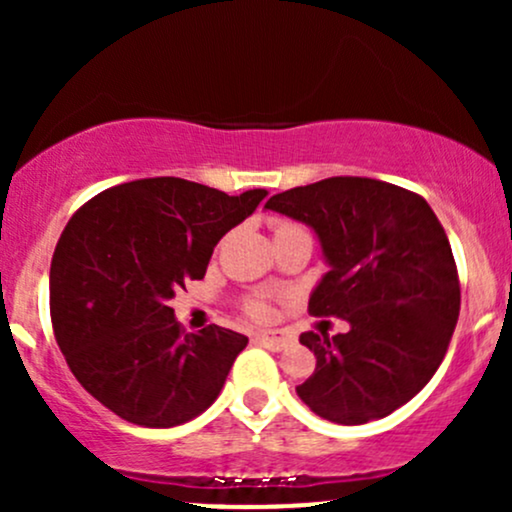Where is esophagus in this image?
Returning a JSON list of instances; mask_svg holds the SVG:
<instances>
[{
  "label": "esophagus",
  "mask_w": 512,
  "mask_h": 512,
  "mask_svg": "<svg viewBox=\"0 0 512 512\" xmlns=\"http://www.w3.org/2000/svg\"><path fill=\"white\" fill-rule=\"evenodd\" d=\"M257 339H260V344H264L267 349H272V351L286 349V346L293 342L291 334H286L284 330H262V332H257Z\"/></svg>",
  "instance_id": "1"
}]
</instances>
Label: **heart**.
Wrapping results in <instances>:
<instances>
[{"instance_id":"heart-1","label":"heart","mask_w":512,"mask_h":512,"mask_svg":"<svg viewBox=\"0 0 512 512\" xmlns=\"http://www.w3.org/2000/svg\"><path fill=\"white\" fill-rule=\"evenodd\" d=\"M286 228H296V226H293V223H286V221L276 223V231H286ZM250 313L255 315V317H264V315H267V303H264V301H252L250 303Z\"/></svg>"}]
</instances>
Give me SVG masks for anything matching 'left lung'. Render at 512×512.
<instances>
[{"label": "left lung", "mask_w": 512, "mask_h": 512, "mask_svg": "<svg viewBox=\"0 0 512 512\" xmlns=\"http://www.w3.org/2000/svg\"><path fill=\"white\" fill-rule=\"evenodd\" d=\"M320 240L330 272L310 293L313 315L349 332H303L315 373L296 387L322 419H383L433 378L460 315V281L438 216L424 197L373 178L337 175L264 204Z\"/></svg>", "instance_id": "8db88e82"}]
</instances>
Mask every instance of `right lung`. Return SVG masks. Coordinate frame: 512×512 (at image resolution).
<instances>
[{"label": "right lung", "mask_w": 512, "mask_h": 512, "mask_svg": "<svg viewBox=\"0 0 512 512\" xmlns=\"http://www.w3.org/2000/svg\"><path fill=\"white\" fill-rule=\"evenodd\" d=\"M267 190L226 195L182 178H144L86 202L50 267V315L74 378L129 424L170 428L219 397L245 334H185L170 298L204 279L216 243Z\"/></svg>", "instance_id": "right-lung-1"}]
</instances>
